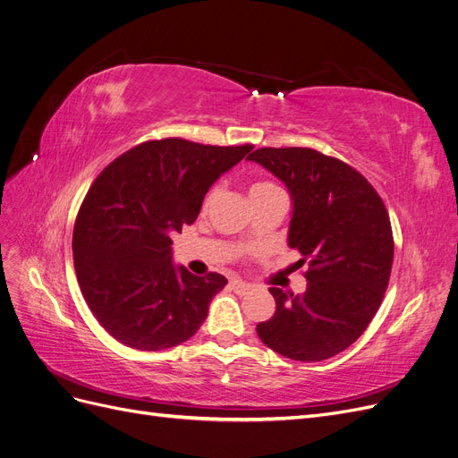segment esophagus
<instances>
[{
	"mask_svg": "<svg viewBox=\"0 0 458 458\" xmlns=\"http://www.w3.org/2000/svg\"><path fill=\"white\" fill-rule=\"evenodd\" d=\"M231 287L236 291V293H248L251 289V285L248 282H242V280H231Z\"/></svg>",
	"mask_w": 458,
	"mask_h": 458,
	"instance_id": "esophagus-1",
	"label": "esophagus"
}]
</instances>
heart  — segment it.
Segmentation results:
<instances>
[{
  "label": "heart",
  "instance_id": "b5f03b06",
  "mask_svg": "<svg viewBox=\"0 0 458 458\" xmlns=\"http://www.w3.org/2000/svg\"><path fill=\"white\" fill-rule=\"evenodd\" d=\"M274 188H276V186L268 184V182H258V184H253V186L250 188V195H253V193H263V191H268V190H274ZM216 197H217V188H212V190L208 191V195L205 197V207L212 205L214 200H216Z\"/></svg>",
  "mask_w": 458,
  "mask_h": 458
}]
</instances>
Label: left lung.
Listing matches in <instances>:
<instances>
[{
    "label": "left lung",
    "instance_id": "1",
    "mask_svg": "<svg viewBox=\"0 0 458 458\" xmlns=\"http://www.w3.org/2000/svg\"><path fill=\"white\" fill-rule=\"evenodd\" d=\"M287 186V244L306 263L302 295L270 287L276 312L261 342L293 360H323L350 347L376 316L393 268L389 214L370 182L312 148H259L248 156Z\"/></svg>",
    "mask_w": 458,
    "mask_h": 458
}]
</instances>
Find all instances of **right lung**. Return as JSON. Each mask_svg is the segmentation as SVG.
<instances>
[{
	"label": "right lung",
	"mask_w": 458,
	"mask_h": 458,
	"mask_svg": "<svg viewBox=\"0 0 458 458\" xmlns=\"http://www.w3.org/2000/svg\"><path fill=\"white\" fill-rule=\"evenodd\" d=\"M251 148L148 140L94 180L72 229V259L86 304L113 338L159 352L199 331L227 280L174 267L171 236L195 222L210 186Z\"/></svg>",
	"instance_id": "obj_1"
}]
</instances>
